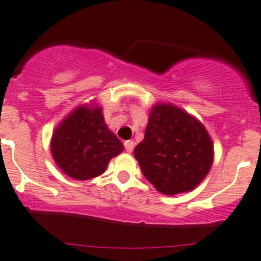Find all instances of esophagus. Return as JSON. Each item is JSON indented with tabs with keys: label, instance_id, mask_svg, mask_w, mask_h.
<instances>
[{
	"label": "esophagus",
	"instance_id": "34e87169",
	"mask_svg": "<svg viewBox=\"0 0 261 261\" xmlns=\"http://www.w3.org/2000/svg\"><path fill=\"white\" fill-rule=\"evenodd\" d=\"M134 146H135V143H134V140L125 141V149H126V151H127V152L133 151Z\"/></svg>",
	"mask_w": 261,
	"mask_h": 261
}]
</instances>
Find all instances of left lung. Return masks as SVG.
<instances>
[{
    "mask_svg": "<svg viewBox=\"0 0 261 261\" xmlns=\"http://www.w3.org/2000/svg\"><path fill=\"white\" fill-rule=\"evenodd\" d=\"M144 175L158 192L174 196L199 186L212 167L213 144L203 123L172 103L158 102L145 136L134 150Z\"/></svg>",
    "mask_w": 261,
    "mask_h": 261,
    "instance_id": "8db88e82",
    "label": "left lung"
}]
</instances>
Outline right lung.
Instances as JSON below:
<instances>
[{"instance_id": "add662e5", "label": "right lung", "mask_w": 261, "mask_h": 261, "mask_svg": "<svg viewBox=\"0 0 261 261\" xmlns=\"http://www.w3.org/2000/svg\"><path fill=\"white\" fill-rule=\"evenodd\" d=\"M123 145L107 127L102 107L92 101L73 110L55 127L50 151L65 175L77 180L98 177Z\"/></svg>"}]
</instances>
